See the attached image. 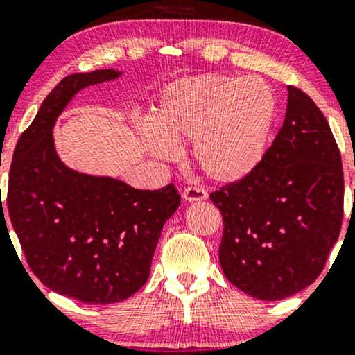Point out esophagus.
<instances>
[{
	"instance_id": "esophagus-1",
	"label": "esophagus",
	"mask_w": 355,
	"mask_h": 355,
	"mask_svg": "<svg viewBox=\"0 0 355 355\" xmlns=\"http://www.w3.org/2000/svg\"><path fill=\"white\" fill-rule=\"evenodd\" d=\"M183 198L187 202H202L207 198V190L203 187L198 185H190L183 190Z\"/></svg>"
}]
</instances>
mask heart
I'll use <instances>...</instances> for the list:
<instances>
[{
    "label": "heart",
    "mask_w": 355,
    "mask_h": 355,
    "mask_svg": "<svg viewBox=\"0 0 355 355\" xmlns=\"http://www.w3.org/2000/svg\"><path fill=\"white\" fill-rule=\"evenodd\" d=\"M277 115L272 88L259 78L205 75L168 87L150 116L146 148L175 157L191 144L198 168L215 182H237L259 165Z\"/></svg>",
    "instance_id": "obj_1"
}]
</instances>
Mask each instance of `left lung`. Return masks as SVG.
I'll list each match as a JSON object with an SVG mask.
<instances>
[{"label":"left lung","instance_id":"8db88e82","mask_svg":"<svg viewBox=\"0 0 355 355\" xmlns=\"http://www.w3.org/2000/svg\"><path fill=\"white\" fill-rule=\"evenodd\" d=\"M287 92L284 125L259 165L210 193L223 218V274L260 300L311 285L344 217V172L331 126L302 89L288 85Z\"/></svg>","mask_w":355,"mask_h":355}]
</instances>
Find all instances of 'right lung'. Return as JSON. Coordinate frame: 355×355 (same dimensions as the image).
<instances>
[{"label": "right lung", "instance_id": "obj_1", "mask_svg": "<svg viewBox=\"0 0 355 355\" xmlns=\"http://www.w3.org/2000/svg\"><path fill=\"white\" fill-rule=\"evenodd\" d=\"M120 75L96 70L61 80L19 137L10 168L6 205L28 267L53 292L85 304H115L140 291L162 229L180 205L173 183L138 190L75 172L56 155L53 126L68 101Z\"/></svg>", "mask_w": 355, "mask_h": 355}]
</instances>
